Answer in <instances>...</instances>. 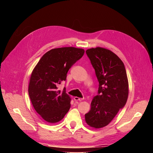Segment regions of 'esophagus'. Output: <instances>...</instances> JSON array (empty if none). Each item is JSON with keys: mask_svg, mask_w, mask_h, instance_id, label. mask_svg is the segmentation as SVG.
<instances>
[{"mask_svg": "<svg viewBox=\"0 0 153 153\" xmlns=\"http://www.w3.org/2000/svg\"><path fill=\"white\" fill-rule=\"evenodd\" d=\"M74 100H76V101H82V100H83V98H78V97H74Z\"/></svg>", "mask_w": 153, "mask_h": 153, "instance_id": "1", "label": "esophagus"}]
</instances>
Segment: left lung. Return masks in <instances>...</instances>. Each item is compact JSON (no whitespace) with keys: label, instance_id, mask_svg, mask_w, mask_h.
I'll return each mask as SVG.
<instances>
[{"label":"left lung","instance_id":"left-lung-1","mask_svg":"<svg viewBox=\"0 0 153 153\" xmlns=\"http://www.w3.org/2000/svg\"><path fill=\"white\" fill-rule=\"evenodd\" d=\"M86 53L99 84L98 94L92 99L85 120L90 127L100 128L107 126L126 105L128 77L122 61L112 51L97 47L88 49Z\"/></svg>","mask_w":153,"mask_h":153}]
</instances>
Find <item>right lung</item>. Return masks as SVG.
<instances>
[{"instance_id": "add662e5", "label": "right lung", "mask_w": 153, "mask_h": 153, "mask_svg": "<svg viewBox=\"0 0 153 153\" xmlns=\"http://www.w3.org/2000/svg\"><path fill=\"white\" fill-rule=\"evenodd\" d=\"M84 50L74 47L54 48L44 55L31 75L28 92L34 109L47 122L61 121L70 108L71 98L65 88L69 69L84 55Z\"/></svg>"}]
</instances>
